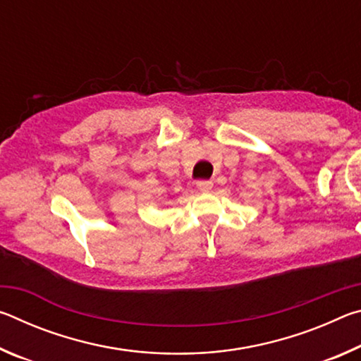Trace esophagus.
<instances>
[{
    "label": "esophagus",
    "instance_id": "1",
    "mask_svg": "<svg viewBox=\"0 0 361 361\" xmlns=\"http://www.w3.org/2000/svg\"><path fill=\"white\" fill-rule=\"evenodd\" d=\"M195 186H197L199 191L207 192V191H210V189L213 188V181H197V183H195Z\"/></svg>",
    "mask_w": 361,
    "mask_h": 361
}]
</instances>
